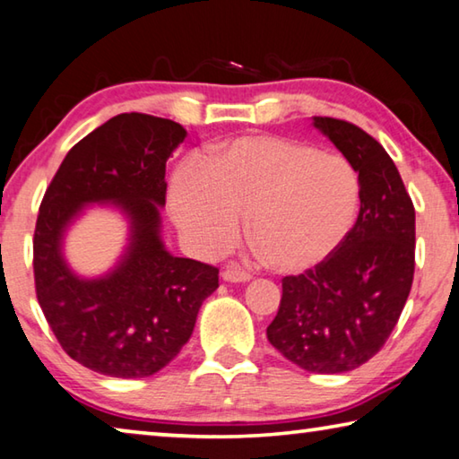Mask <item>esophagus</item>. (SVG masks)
<instances>
[{
	"label": "esophagus",
	"mask_w": 459,
	"mask_h": 459,
	"mask_svg": "<svg viewBox=\"0 0 459 459\" xmlns=\"http://www.w3.org/2000/svg\"><path fill=\"white\" fill-rule=\"evenodd\" d=\"M222 279L229 283H245L251 279V273H248V271H243L238 265H230L222 271Z\"/></svg>",
	"instance_id": "esophagus-1"
}]
</instances>
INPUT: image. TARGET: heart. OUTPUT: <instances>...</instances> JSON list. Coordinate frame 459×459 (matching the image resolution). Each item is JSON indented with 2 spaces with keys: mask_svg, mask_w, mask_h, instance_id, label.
Segmentation results:
<instances>
[{
  "mask_svg": "<svg viewBox=\"0 0 459 459\" xmlns=\"http://www.w3.org/2000/svg\"><path fill=\"white\" fill-rule=\"evenodd\" d=\"M169 212L194 251H230L247 216L265 265L301 273L328 261L359 216L360 178L351 161L281 135H243L178 166Z\"/></svg>",
  "mask_w": 459,
  "mask_h": 459,
  "instance_id": "1",
  "label": "heart"
}]
</instances>
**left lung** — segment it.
Here are the masks:
<instances>
[{
	"label": "left lung",
	"instance_id": "obj_1",
	"mask_svg": "<svg viewBox=\"0 0 459 459\" xmlns=\"http://www.w3.org/2000/svg\"><path fill=\"white\" fill-rule=\"evenodd\" d=\"M360 178V212L328 261L283 277L267 338L287 360L340 375L370 360L399 322L415 271V208L391 155L352 123L314 117Z\"/></svg>",
	"mask_w": 459,
	"mask_h": 459
}]
</instances>
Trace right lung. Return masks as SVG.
Wrapping results in <instances>:
<instances>
[{
  "mask_svg": "<svg viewBox=\"0 0 459 459\" xmlns=\"http://www.w3.org/2000/svg\"><path fill=\"white\" fill-rule=\"evenodd\" d=\"M172 119L121 113L66 153L40 204L34 281L46 322L73 360L115 378L152 377L190 340L219 269L174 257L161 240L166 161L184 142ZM89 204H111L130 222V243L108 274L81 278L61 243Z\"/></svg>",
  "mask_w": 459,
  "mask_h": 459,
  "instance_id": "right-lung-1",
  "label": "right lung"
}]
</instances>
